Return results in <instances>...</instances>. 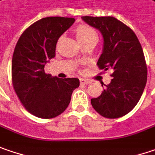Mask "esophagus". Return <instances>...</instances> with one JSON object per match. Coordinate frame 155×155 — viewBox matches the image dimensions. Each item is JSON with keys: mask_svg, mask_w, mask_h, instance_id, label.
Masks as SVG:
<instances>
[{"mask_svg": "<svg viewBox=\"0 0 155 155\" xmlns=\"http://www.w3.org/2000/svg\"><path fill=\"white\" fill-rule=\"evenodd\" d=\"M79 81H80V84H88L91 83L89 79H85V78H80Z\"/></svg>", "mask_w": 155, "mask_h": 155, "instance_id": "34e87169", "label": "esophagus"}]
</instances>
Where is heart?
<instances>
[{
  "label": "heart",
  "instance_id": "b5f03b06",
  "mask_svg": "<svg viewBox=\"0 0 155 155\" xmlns=\"http://www.w3.org/2000/svg\"><path fill=\"white\" fill-rule=\"evenodd\" d=\"M75 34L78 42L83 44L84 43L96 39L97 40V31L89 25L86 24H80L75 29Z\"/></svg>",
  "mask_w": 155,
  "mask_h": 155
}]
</instances>
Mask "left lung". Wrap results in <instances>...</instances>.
<instances>
[{
	"label": "left lung",
	"instance_id": "left-lung-1",
	"mask_svg": "<svg viewBox=\"0 0 155 155\" xmlns=\"http://www.w3.org/2000/svg\"><path fill=\"white\" fill-rule=\"evenodd\" d=\"M82 18L103 35V53L97 65L99 70H112L113 78L99 97L91 99V105L104 118H120L135 107L146 86L147 68L142 47L132 28L115 17Z\"/></svg>",
	"mask_w": 155,
	"mask_h": 155
}]
</instances>
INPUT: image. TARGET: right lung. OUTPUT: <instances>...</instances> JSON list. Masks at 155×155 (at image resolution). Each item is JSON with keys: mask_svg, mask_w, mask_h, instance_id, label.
Listing matches in <instances>:
<instances>
[{"mask_svg": "<svg viewBox=\"0 0 155 155\" xmlns=\"http://www.w3.org/2000/svg\"><path fill=\"white\" fill-rule=\"evenodd\" d=\"M74 18L51 16L34 22L20 36L12 58V84L28 112L41 119L56 118L65 111L79 86L76 78H58L45 73V64L56 56L58 38Z\"/></svg>", "mask_w": 155, "mask_h": 155, "instance_id": "add662e5", "label": "right lung"}]
</instances>
